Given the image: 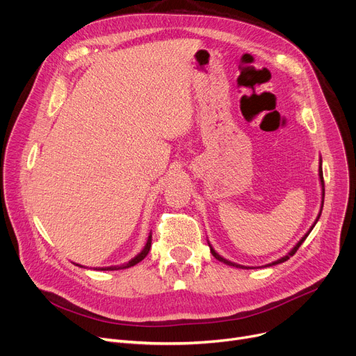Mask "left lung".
Masks as SVG:
<instances>
[{
  "label": "left lung",
  "mask_w": 356,
  "mask_h": 356,
  "mask_svg": "<svg viewBox=\"0 0 356 356\" xmlns=\"http://www.w3.org/2000/svg\"><path fill=\"white\" fill-rule=\"evenodd\" d=\"M319 179H321V184H322V207H323V197H325V183H323V173H322V160H321V163H319ZM319 218H321V211H319V215H318V218H316V220H315V223L311 226V229L307 230L306 233H305V236L303 238L293 246V249L288 253V254H285L283 257H280V259H277V260H275V262H272V264H268V265H265L264 268H269V266H275V265H279V264H283V262H286V260L291 257V256H293L295 253H296V250L299 249V246L305 242V239L307 238V236H309V233L312 232V229L315 227V225H316V222L319 220ZM209 248H210V252H211V254L215 256L218 260H220V262H223V264H226V265H229V266H233V268H239V269H253V268H250V266H243V265H238V264H234V262H230V260H227V259H225V257H222L215 249H213L211 246H210V243H209Z\"/></svg>",
  "instance_id": "left-lung-1"
}]
</instances>
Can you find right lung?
I'll return each instance as SVG.
<instances>
[{
    "instance_id": "right-lung-1",
    "label": "right lung",
    "mask_w": 356,
    "mask_h": 356,
    "mask_svg": "<svg viewBox=\"0 0 356 356\" xmlns=\"http://www.w3.org/2000/svg\"><path fill=\"white\" fill-rule=\"evenodd\" d=\"M150 248H152V233L149 234L147 242H146V245H145L143 250H141V252H140L137 256H134L131 260H129L127 264H124V265H120V266H107V268H99V270H118V269H127V268H131V266L137 265L138 262H141V260H143V259L147 256V253H149ZM77 266L83 268L81 265H77Z\"/></svg>"
}]
</instances>
